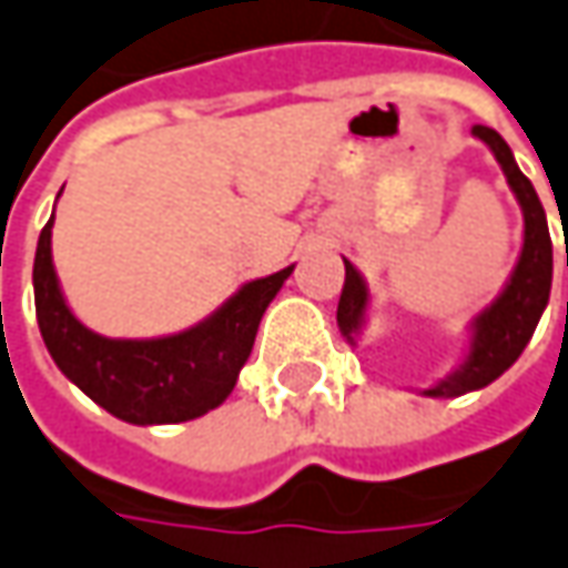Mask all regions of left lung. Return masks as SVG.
<instances>
[{"mask_svg":"<svg viewBox=\"0 0 568 568\" xmlns=\"http://www.w3.org/2000/svg\"><path fill=\"white\" fill-rule=\"evenodd\" d=\"M474 136L496 155L503 174H506L508 190L515 193L521 215H525V235H521V254L511 266L503 292L477 311L467 324V349L455 368L435 382L423 387V397H460L470 390H480L493 384L503 372L515 365V358L525 353V346L534 336V327L540 314L550 302V283H554V244H550V229H547V212L537 200V190L528 178L521 174L518 161L511 155L508 142L489 126H474ZM346 263V283L336 308V327L346 336L349 346H356L358 336L368 324V308H372V292L365 276L358 273L349 260ZM568 266V247H566Z\"/></svg>","mask_w":568,"mask_h":568,"instance_id":"left-lung-1","label":"left lung"}]
</instances>
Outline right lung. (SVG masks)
I'll list each match as a JSON object with an SVG mask.
<instances>
[{
  "label": "right lung",
  "instance_id": "1",
  "mask_svg": "<svg viewBox=\"0 0 568 568\" xmlns=\"http://www.w3.org/2000/svg\"><path fill=\"white\" fill-rule=\"evenodd\" d=\"M50 237L53 215L40 232L34 254V305L47 353L98 407L133 426H171L222 407L254 349L263 311L295 270L292 263L244 283L210 317L186 331L120 339L94 333L72 314L53 266Z\"/></svg>",
  "mask_w": 568,
  "mask_h": 568
}]
</instances>
